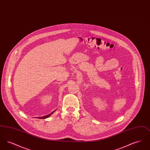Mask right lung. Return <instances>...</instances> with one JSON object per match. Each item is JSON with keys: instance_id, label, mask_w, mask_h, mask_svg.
<instances>
[{"instance_id": "right-lung-1", "label": "right lung", "mask_w": 150, "mask_h": 150, "mask_svg": "<svg viewBox=\"0 0 150 150\" xmlns=\"http://www.w3.org/2000/svg\"><path fill=\"white\" fill-rule=\"evenodd\" d=\"M56 110H54V111H53L52 112H51V113L49 115L44 116H42V117H38V118H39V119H46V118H48V117H49L50 116H51V115L52 114L54 111H56Z\"/></svg>"}]
</instances>
